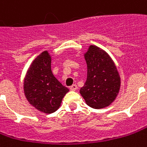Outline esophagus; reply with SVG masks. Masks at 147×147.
<instances>
[{
    "mask_svg": "<svg viewBox=\"0 0 147 147\" xmlns=\"http://www.w3.org/2000/svg\"><path fill=\"white\" fill-rule=\"evenodd\" d=\"M76 89H77V86H76V84H73L72 86H70V90H71V91H76Z\"/></svg>",
    "mask_w": 147,
    "mask_h": 147,
    "instance_id": "1",
    "label": "esophagus"
}]
</instances>
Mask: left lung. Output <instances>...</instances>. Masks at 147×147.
<instances>
[{"mask_svg": "<svg viewBox=\"0 0 147 147\" xmlns=\"http://www.w3.org/2000/svg\"><path fill=\"white\" fill-rule=\"evenodd\" d=\"M84 56L87 78L80 93L89 107H107L115 100L120 90L121 80L117 67L107 53L96 46H90Z\"/></svg>", "mask_w": 147, "mask_h": 147, "instance_id": "left-lung-1", "label": "left lung"}]
</instances>
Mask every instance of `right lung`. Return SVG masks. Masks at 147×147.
<instances>
[{
  "label": "right lung",
  "instance_id": "obj_1",
  "mask_svg": "<svg viewBox=\"0 0 147 147\" xmlns=\"http://www.w3.org/2000/svg\"><path fill=\"white\" fill-rule=\"evenodd\" d=\"M51 58L45 51L29 67L24 81V92L27 100L44 113L55 112L69 91L59 82L51 69Z\"/></svg>",
  "mask_w": 147,
  "mask_h": 147
}]
</instances>
